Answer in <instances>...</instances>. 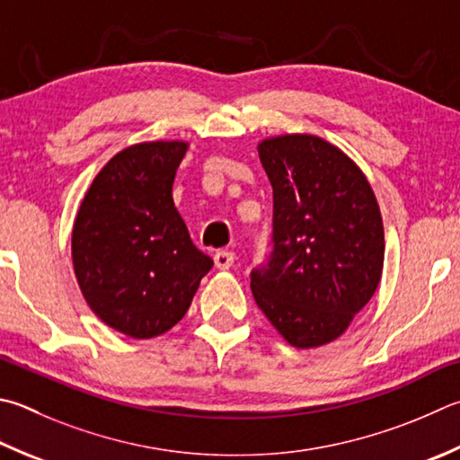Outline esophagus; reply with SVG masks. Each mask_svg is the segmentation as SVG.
<instances>
[{"mask_svg":"<svg viewBox=\"0 0 460 460\" xmlns=\"http://www.w3.org/2000/svg\"><path fill=\"white\" fill-rule=\"evenodd\" d=\"M213 261H215L217 270H229L233 261H235V255H233L231 252H217L215 257H213Z\"/></svg>","mask_w":460,"mask_h":460,"instance_id":"1","label":"esophagus"}]
</instances>
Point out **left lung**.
<instances>
[{
    "label": "left lung",
    "instance_id": "left-lung-1",
    "mask_svg": "<svg viewBox=\"0 0 460 460\" xmlns=\"http://www.w3.org/2000/svg\"><path fill=\"white\" fill-rule=\"evenodd\" d=\"M273 189V253L252 291L279 336L299 349L338 340L382 279L384 225L368 179L315 135L257 143Z\"/></svg>",
    "mask_w": 460,
    "mask_h": 460
}]
</instances>
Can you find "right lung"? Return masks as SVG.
<instances>
[{
	"mask_svg": "<svg viewBox=\"0 0 460 460\" xmlns=\"http://www.w3.org/2000/svg\"><path fill=\"white\" fill-rule=\"evenodd\" d=\"M185 140L122 148L92 181L72 229L82 296L108 328L135 340L182 320L213 267L172 201Z\"/></svg>",
	"mask_w": 460,
	"mask_h": 460,
	"instance_id": "right-lung-1",
	"label": "right lung"
}]
</instances>
